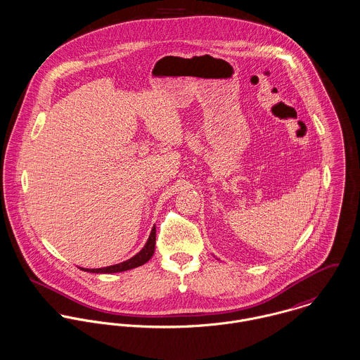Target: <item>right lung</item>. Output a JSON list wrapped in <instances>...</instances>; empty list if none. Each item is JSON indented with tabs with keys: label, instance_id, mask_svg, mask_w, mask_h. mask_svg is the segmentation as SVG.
Returning <instances> with one entry per match:
<instances>
[{
	"label": "right lung",
	"instance_id": "right-lung-1",
	"mask_svg": "<svg viewBox=\"0 0 360 360\" xmlns=\"http://www.w3.org/2000/svg\"><path fill=\"white\" fill-rule=\"evenodd\" d=\"M154 250H155V226L151 229V233L146 242V245L143 246V249L134 255L133 257H131L129 260L127 262H120V264H114V265H110V266H104V268H81L82 271H86V272H92V274H115V272H124V271H128V269H133L136 266H140L143 264L148 262L153 255H154Z\"/></svg>",
	"mask_w": 360,
	"mask_h": 360
}]
</instances>
